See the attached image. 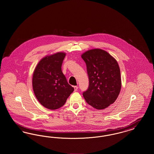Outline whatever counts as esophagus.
<instances>
[{"mask_svg": "<svg viewBox=\"0 0 154 154\" xmlns=\"http://www.w3.org/2000/svg\"><path fill=\"white\" fill-rule=\"evenodd\" d=\"M74 91H77V89H78V87L77 86H74Z\"/></svg>", "mask_w": 154, "mask_h": 154, "instance_id": "34e87169", "label": "esophagus"}]
</instances>
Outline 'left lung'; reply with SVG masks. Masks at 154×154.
Instances as JSON below:
<instances>
[{"instance_id":"1","label":"left lung","mask_w":154,"mask_h":154,"mask_svg":"<svg viewBox=\"0 0 154 154\" xmlns=\"http://www.w3.org/2000/svg\"><path fill=\"white\" fill-rule=\"evenodd\" d=\"M89 77L88 89L83 92L85 101L97 110L104 109L117 99L121 88L119 67L107 52L99 48L81 55Z\"/></svg>"}]
</instances>
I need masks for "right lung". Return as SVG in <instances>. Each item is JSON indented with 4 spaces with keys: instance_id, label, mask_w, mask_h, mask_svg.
I'll use <instances>...</instances> for the list:
<instances>
[{
    "instance_id": "1",
    "label": "right lung",
    "mask_w": 154,
    "mask_h": 154,
    "mask_svg": "<svg viewBox=\"0 0 154 154\" xmlns=\"http://www.w3.org/2000/svg\"><path fill=\"white\" fill-rule=\"evenodd\" d=\"M65 56V53L60 52L45 57L38 63L33 74V89L37 99L50 110L63 106L73 92V87L62 72Z\"/></svg>"
}]
</instances>
